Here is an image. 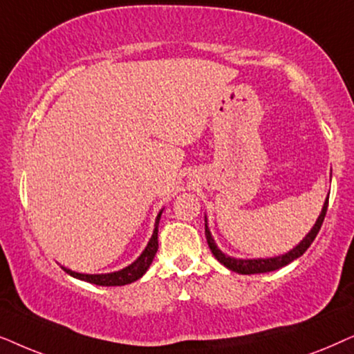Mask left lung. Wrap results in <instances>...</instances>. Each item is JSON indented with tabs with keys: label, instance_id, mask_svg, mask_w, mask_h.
Instances as JSON below:
<instances>
[{
	"label": "left lung",
	"instance_id": "8db88e82",
	"mask_svg": "<svg viewBox=\"0 0 354 354\" xmlns=\"http://www.w3.org/2000/svg\"><path fill=\"white\" fill-rule=\"evenodd\" d=\"M327 205H328V197L325 199L322 210H320L317 220H315V223H314L313 228H310V232L306 234L303 239H301L299 244H296V246L291 249V251L281 254V256L266 257V259H236V257L228 256V254H225L218 246H216L215 239L212 238V233L209 230V225H207V216H205V238H207V243H209L210 251L215 256L216 261H218L220 263H223V266L226 268H230L232 272L241 273V275H252V273L273 272V270H277V268L288 266L290 262H293L295 259L301 257L306 251H308V248L310 246V244H313L315 236H317L320 226H322L325 212H327Z\"/></svg>",
	"mask_w": 354,
	"mask_h": 354
}]
</instances>
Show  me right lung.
Here are the masks:
<instances>
[{
  "mask_svg": "<svg viewBox=\"0 0 354 354\" xmlns=\"http://www.w3.org/2000/svg\"><path fill=\"white\" fill-rule=\"evenodd\" d=\"M162 212L163 209L158 212L157 218H155V228H153L152 236L149 239L147 246H145L142 254H140L133 263H129L128 267L121 268V270L118 272H110V273H79V272L71 270V268H66L63 266H61V268H63L66 273H69L71 277H74V279L88 281V283H93L98 286H122L139 280L140 277L149 270L150 263H152L155 254L158 251V221H160V216H162Z\"/></svg>",
  "mask_w": 354,
  "mask_h": 354,
  "instance_id": "obj_1",
  "label": "right lung"
}]
</instances>
